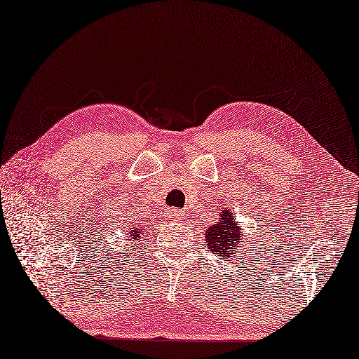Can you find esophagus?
Wrapping results in <instances>:
<instances>
[{"instance_id": "esophagus-1", "label": "esophagus", "mask_w": 359, "mask_h": 359, "mask_svg": "<svg viewBox=\"0 0 359 359\" xmlns=\"http://www.w3.org/2000/svg\"><path fill=\"white\" fill-rule=\"evenodd\" d=\"M169 216L172 217L173 221H182V219H184V213H182L181 210H178V208H172L170 212H169Z\"/></svg>"}]
</instances>
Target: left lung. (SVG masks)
Instances as JSON below:
<instances>
[{
	"label": "left lung",
	"mask_w": 359,
	"mask_h": 359,
	"mask_svg": "<svg viewBox=\"0 0 359 359\" xmlns=\"http://www.w3.org/2000/svg\"><path fill=\"white\" fill-rule=\"evenodd\" d=\"M205 243L208 250L213 255H219L221 257H233L234 248L242 242L241 236V225L236 222V217L229 210L221 212L219 222H216L213 226H208L205 231ZM241 257V256H239Z\"/></svg>",
	"instance_id": "left-lung-1"
}]
</instances>
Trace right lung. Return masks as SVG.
<instances>
[{
    "label": "right lung",
    "mask_w": 359,
    "mask_h": 359,
    "mask_svg": "<svg viewBox=\"0 0 359 359\" xmlns=\"http://www.w3.org/2000/svg\"><path fill=\"white\" fill-rule=\"evenodd\" d=\"M140 234H143V230L142 229H137V226H133V229H130L129 233H128V238H129V241L130 239L140 241V238H142V236H140ZM137 245H138V242H137Z\"/></svg>",
    "instance_id": "1"
}]
</instances>
